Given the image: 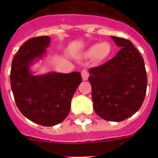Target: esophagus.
<instances>
[{
    "mask_svg": "<svg viewBox=\"0 0 158 158\" xmlns=\"http://www.w3.org/2000/svg\"><path fill=\"white\" fill-rule=\"evenodd\" d=\"M81 76H82V79H83L84 81L88 80V78H89V72H88L87 69H83V70L81 71Z\"/></svg>",
    "mask_w": 158,
    "mask_h": 158,
    "instance_id": "esophagus-1",
    "label": "esophagus"
}]
</instances>
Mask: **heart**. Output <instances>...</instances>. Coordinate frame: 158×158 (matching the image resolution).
<instances>
[{
  "label": "heart",
  "mask_w": 158,
  "mask_h": 158,
  "mask_svg": "<svg viewBox=\"0 0 158 158\" xmlns=\"http://www.w3.org/2000/svg\"><path fill=\"white\" fill-rule=\"evenodd\" d=\"M112 47L108 42H101L91 46L86 51L85 57L92 58L95 62H102L111 55Z\"/></svg>",
  "instance_id": "obj_1"
}]
</instances>
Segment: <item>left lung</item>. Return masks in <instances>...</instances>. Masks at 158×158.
I'll return each mask as SVG.
<instances>
[{
	"label": "left lung",
	"mask_w": 158,
	"mask_h": 158,
	"mask_svg": "<svg viewBox=\"0 0 158 158\" xmlns=\"http://www.w3.org/2000/svg\"><path fill=\"white\" fill-rule=\"evenodd\" d=\"M121 47L113 58L89 70L93 108L100 118L120 122L139 111L144 101L147 75L143 58L130 40L111 36Z\"/></svg>",
	"instance_id": "1"
}]
</instances>
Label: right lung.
Here are the masks:
<instances>
[{
  "label": "right lung",
  "mask_w": 158,
  "mask_h": 158,
  "mask_svg": "<svg viewBox=\"0 0 158 158\" xmlns=\"http://www.w3.org/2000/svg\"><path fill=\"white\" fill-rule=\"evenodd\" d=\"M50 43L45 35L25 42L12 59L10 73L11 88L20 112L46 127L62 123L69 115L72 97L82 81L79 72L32 74L31 65L43 58Z\"/></svg>",
  "instance_id": "obj_1"
}]
</instances>
